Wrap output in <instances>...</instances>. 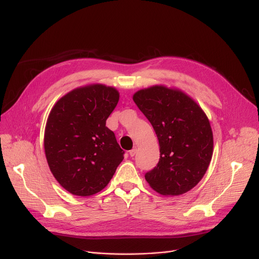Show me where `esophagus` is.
Segmentation results:
<instances>
[{
	"mask_svg": "<svg viewBox=\"0 0 259 259\" xmlns=\"http://www.w3.org/2000/svg\"><path fill=\"white\" fill-rule=\"evenodd\" d=\"M129 154H130V156H132V157H133L135 154H137V148H133L132 150H130V151H129Z\"/></svg>",
	"mask_w": 259,
	"mask_h": 259,
	"instance_id": "esophagus-1",
	"label": "esophagus"
}]
</instances>
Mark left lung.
<instances>
[{
	"label": "left lung",
	"mask_w": 259,
	"mask_h": 259,
	"mask_svg": "<svg viewBox=\"0 0 259 259\" xmlns=\"http://www.w3.org/2000/svg\"><path fill=\"white\" fill-rule=\"evenodd\" d=\"M133 101L151 122L159 143L157 165L145 174L161 195H181L205 175L213 154L207 115L188 95L164 86L138 91Z\"/></svg>",
	"instance_id": "8db88e82"
}]
</instances>
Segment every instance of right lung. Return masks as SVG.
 <instances>
[{
    "mask_svg": "<svg viewBox=\"0 0 259 259\" xmlns=\"http://www.w3.org/2000/svg\"><path fill=\"white\" fill-rule=\"evenodd\" d=\"M119 99L112 87L91 85L67 93L54 105L45 128L44 148L59 184L77 196L103 190L124 159L106 120Z\"/></svg>",
    "mask_w": 259,
    "mask_h": 259,
    "instance_id": "1",
    "label": "right lung"
}]
</instances>
